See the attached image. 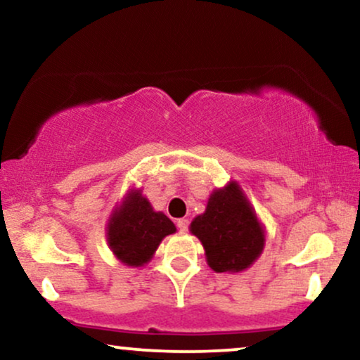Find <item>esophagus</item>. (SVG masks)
Here are the masks:
<instances>
[{
  "label": "esophagus",
  "mask_w": 360,
  "mask_h": 360,
  "mask_svg": "<svg viewBox=\"0 0 360 360\" xmlns=\"http://www.w3.org/2000/svg\"><path fill=\"white\" fill-rule=\"evenodd\" d=\"M177 229L181 231V233H188L189 229V221L188 219H177Z\"/></svg>",
  "instance_id": "1"
}]
</instances>
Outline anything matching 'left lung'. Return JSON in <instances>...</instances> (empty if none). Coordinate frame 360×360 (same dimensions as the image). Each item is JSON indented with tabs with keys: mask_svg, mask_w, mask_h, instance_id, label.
<instances>
[{
	"mask_svg": "<svg viewBox=\"0 0 360 360\" xmlns=\"http://www.w3.org/2000/svg\"><path fill=\"white\" fill-rule=\"evenodd\" d=\"M216 272H239L256 261L264 248V231L236 183L214 191L206 212L191 222Z\"/></svg>",
	"mask_w": 360,
	"mask_h": 360,
	"instance_id": "obj_1",
	"label": "left lung"
}]
</instances>
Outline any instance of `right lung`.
I'll return each instance as SVG.
<instances>
[{
    "label": "right lung",
    "mask_w": 360,
    "mask_h": 360,
    "mask_svg": "<svg viewBox=\"0 0 360 360\" xmlns=\"http://www.w3.org/2000/svg\"><path fill=\"white\" fill-rule=\"evenodd\" d=\"M176 233L169 217L154 212L139 191L127 194L122 206L112 214L108 226V243L126 266H143L153 257L159 243Z\"/></svg>",
    "instance_id": "right-lung-1"
}]
</instances>
